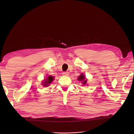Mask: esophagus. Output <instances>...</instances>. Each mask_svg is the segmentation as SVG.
Here are the masks:
<instances>
[{
  "mask_svg": "<svg viewBox=\"0 0 134 134\" xmlns=\"http://www.w3.org/2000/svg\"><path fill=\"white\" fill-rule=\"evenodd\" d=\"M62 74H63V75H64V76H68L69 74V72H63Z\"/></svg>",
  "mask_w": 134,
  "mask_h": 134,
  "instance_id": "34e87169",
  "label": "esophagus"
}]
</instances>
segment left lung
I'll use <instances>...</instances> for the list:
<instances>
[{
    "mask_svg": "<svg viewBox=\"0 0 134 134\" xmlns=\"http://www.w3.org/2000/svg\"><path fill=\"white\" fill-rule=\"evenodd\" d=\"M84 79H85V76L82 75V74H81L80 76H79V77H78V79L79 81H83V82H82V83L83 84H84V85H85L86 83V82H87V81L86 80H85V81H84Z\"/></svg>",
    "mask_w": 134,
    "mask_h": 134,
    "instance_id": "8db88e82",
    "label": "left lung"
}]
</instances>
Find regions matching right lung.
<instances>
[{"label":"right lung","mask_w":134,"mask_h":134,"mask_svg":"<svg viewBox=\"0 0 134 134\" xmlns=\"http://www.w3.org/2000/svg\"><path fill=\"white\" fill-rule=\"evenodd\" d=\"M53 80V76H49L48 77V79H47V81L45 82H44V86H48V85L49 83H51L52 81Z\"/></svg>","instance_id":"obj_1"}]
</instances>
